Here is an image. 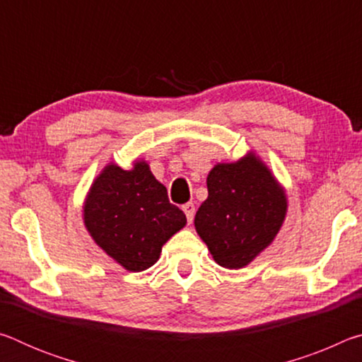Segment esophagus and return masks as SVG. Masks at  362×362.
Here are the masks:
<instances>
[{
    "instance_id": "34e87169",
    "label": "esophagus",
    "mask_w": 362,
    "mask_h": 362,
    "mask_svg": "<svg viewBox=\"0 0 362 362\" xmlns=\"http://www.w3.org/2000/svg\"><path fill=\"white\" fill-rule=\"evenodd\" d=\"M182 209H183V212H185V216H187V222L192 223L193 218H194V204L193 203H187V204L182 206Z\"/></svg>"
}]
</instances>
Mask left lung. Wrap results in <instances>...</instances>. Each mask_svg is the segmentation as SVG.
Here are the masks:
<instances>
[{"mask_svg":"<svg viewBox=\"0 0 362 362\" xmlns=\"http://www.w3.org/2000/svg\"><path fill=\"white\" fill-rule=\"evenodd\" d=\"M209 196L194 226L220 267L238 269L268 247L284 222L283 188L259 158L217 164L207 175Z\"/></svg>","mask_w":362,"mask_h":362,"instance_id":"1","label":"left lung"}]
</instances>
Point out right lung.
I'll use <instances>...</instances> for the list:
<instances>
[{"label":"right lung","instance_id":"obj_1","mask_svg":"<svg viewBox=\"0 0 362 362\" xmlns=\"http://www.w3.org/2000/svg\"><path fill=\"white\" fill-rule=\"evenodd\" d=\"M185 223V214L169 203L166 187L144 161L131 170L108 164L84 203V225L90 236L129 272L155 265L164 243Z\"/></svg>","mask_w":362,"mask_h":362}]
</instances>
